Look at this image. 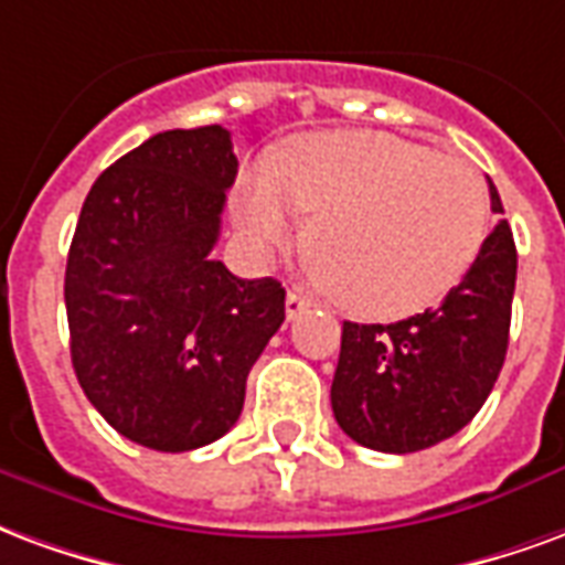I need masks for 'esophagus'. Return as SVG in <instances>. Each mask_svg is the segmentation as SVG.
<instances>
[{
  "label": "esophagus",
  "mask_w": 565,
  "mask_h": 565,
  "mask_svg": "<svg viewBox=\"0 0 565 565\" xmlns=\"http://www.w3.org/2000/svg\"><path fill=\"white\" fill-rule=\"evenodd\" d=\"M310 310V298H303V295H298V291H288L286 295V316L288 322H295L300 312Z\"/></svg>",
  "instance_id": "esophagus-1"
}]
</instances>
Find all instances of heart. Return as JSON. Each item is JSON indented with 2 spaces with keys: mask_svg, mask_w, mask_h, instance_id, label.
I'll return each mask as SVG.
<instances>
[{
  "mask_svg": "<svg viewBox=\"0 0 565 565\" xmlns=\"http://www.w3.org/2000/svg\"><path fill=\"white\" fill-rule=\"evenodd\" d=\"M234 225L258 253L310 216L303 249L340 307L403 319L455 288L488 237V186L457 156L379 131H316L241 177Z\"/></svg>",
  "mask_w": 565,
  "mask_h": 565,
  "instance_id": "1",
  "label": "heart"
}]
</instances>
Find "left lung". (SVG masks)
<instances>
[{
    "instance_id": "1",
    "label": "left lung",
    "mask_w": 565,
    "mask_h": 565,
    "mask_svg": "<svg viewBox=\"0 0 565 565\" xmlns=\"http://www.w3.org/2000/svg\"><path fill=\"white\" fill-rule=\"evenodd\" d=\"M491 207L502 213L493 183ZM514 277V237L500 220L436 310L394 324L343 322L331 385L343 434L373 451L409 455L467 427L505 361Z\"/></svg>"
}]
</instances>
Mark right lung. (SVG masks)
I'll use <instances>...</instances> for the list:
<instances>
[{"label":"right lung","instance_id":"right-lung-1","mask_svg":"<svg viewBox=\"0 0 565 565\" xmlns=\"http://www.w3.org/2000/svg\"><path fill=\"white\" fill-rule=\"evenodd\" d=\"M234 177L228 129L159 131L102 171L74 228V373L102 418L152 451L228 434L246 376L286 319L277 279L234 277L210 255Z\"/></svg>","mask_w":565,"mask_h":565}]
</instances>
